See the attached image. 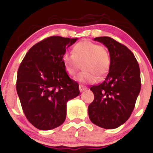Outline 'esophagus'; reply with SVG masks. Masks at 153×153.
Returning a JSON list of instances; mask_svg holds the SVG:
<instances>
[{
    "instance_id": "34e87169",
    "label": "esophagus",
    "mask_w": 153,
    "mask_h": 153,
    "mask_svg": "<svg viewBox=\"0 0 153 153\" xmlns=\"http://www.w3.org/2000/svg\"><path fill=\"white\" fill-rule=\"evenodd\" d=\"M86 89H87V88L85 86H84V85H79V90H80V92H82V91H85Z\"/></svg>"
}]
</instances>
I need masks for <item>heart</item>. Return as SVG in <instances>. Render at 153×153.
<instances>
[{
  "mask_svg": "<svg viewBox=\"0 0 153 153\" xmlns=\"http://www.w3.org/2000/svg\"><path fill=\"white\" fill-rule=\"evenodd\" d=\"M62 62L70 75H74L82 65L83 70L75 79L79 82L92 83L96 81L97 77L102 78L106 74L110 68L111 58L105 47L84 40L75 45L73 54H63Z\"/></svg>",
  "mask_w": 153,
  "mask_h": 153,
  "instance_id": "b5f03b06",
  "label": "heart"
}]
</instances>
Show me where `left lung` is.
I'll list each match as a JSON object with an SVG mask.
<instances>
[{
	"label": "left lung",
	"instance_id": "obj_1",
	"mask_svg": "<svg viewBox=\"0 0 153 153\" xmlns=\"http://www.w3.org/2000/svg\"><path fill=\"white\" fill-rule=\"evenodd\" d=\"M109 52L108 74L99 85L91 88L94 100L88 106L91 122L107 129H116L127 122L133 110L140 89L139 64L127 47L108 36L94 39Z\"/></svg>",
	"mask_w": 153,
	"mask_h": 153
}]
</instances>
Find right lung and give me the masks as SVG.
<instances>
[{
	"label": "right lung",
	"instance_id": "obj_1",
	"mask_svg": "<svg viewBox=\"0 0 153 153\" xmlns=\"http://www.w3.org/2000/svg\"><path fill=\"white\" fill-rule=\"evenodd\" d=\"M78 38L50 36L28 51L18 70L17 94L29 122L41 130L63 124L67 103L80 94L78 82L68 76L62 62L66 49Z\"/></svg>",
	"mask_w": 153,
	"mask_h": 153
}]
</instances>
